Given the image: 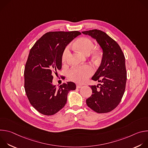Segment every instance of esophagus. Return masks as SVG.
I'll return each mask as SVG.
<instances>
[{
	"instance_id": "1",
	"label": "esophagus",
	"mask_w": 148,
	"mask_h": 148,
	"mask_svg": "<svg viewBox=\"0 0 148 148\" xmlns=\"http://www.w3.org/2000/svg\"><path fill=\"white\" fill-rule=\"evenodd\" d=\"M76 87H77V88H80L82 87V85H81V84H77Z\"/></svg>"
}]
</instances>
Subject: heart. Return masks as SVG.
<instances>
[{
  "label": "heart",
  "instance_id": "1",
  "mask_svg": "<svg viewBox=\"0 0 148 148\" xmlns=\"http://www.w3.org/2000/svg\"><path fill=\"white\" fill-rule=\"evenodd\" d=\"M75 47L82 53L88 54L94 47L93 41L88 37H81L78 39L75 43ZM94 57H98L99 55L98 50H94L91 52ZM69 54V47H67L62 54L61 60L62 62H66L67 57ZM94 73L93 68L90 65H84L72 68L68 72L69 78L76 82H83L86 81L88 78Z\"/></svg>",
  "mask_w": 148,
  "mask_h": 148
}]
</instances>
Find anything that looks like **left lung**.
I'll return each mask as SVG.
<instances>
[{"label":"left lung","mask_w":148,"mask_h":148,"mask_svg":"<svg viewBox=\"0 0 148 148\" xmlns=\"http://www.w3.org/2000/svg\"><path fill=\"white\" fill-rule=\"evenodd\" d=\"M95 38L102 50L100 66L92 77L101 84L90 86L92 94L87 105L97 113H107L115 109L123 95L126 70L124 54L116 42L105 32L94 29L82 32Z\"/></svg>","instance_id":"left-lung-1"}]
</instances>
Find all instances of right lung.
<instances>
[{"label":"right lung","instance_id":"obj_1","mask_svg":"<svg viewBox=\"0 0 148 148\" xmlns=\"http://www.w3.org/2000/svg\"><path fill=\"white\" fill-rule=\"evenodd\" d=\"M81 33L78 31L50 32L40 38L30 49L25 69V89L29 101L40 113L56 114L65 106L67 94L75 90L73 82L57 88L53 74L62 66V54L70 42Z\"/></svg>","mask_w":148,"mask_h":148}]
</instances>
